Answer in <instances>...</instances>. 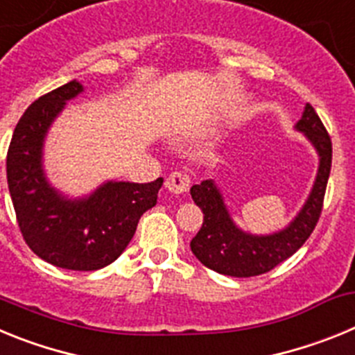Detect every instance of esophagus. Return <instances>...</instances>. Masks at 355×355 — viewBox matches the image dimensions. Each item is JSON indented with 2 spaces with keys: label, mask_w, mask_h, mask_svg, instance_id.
<instances>
[{
  "label": "esophagus",
  "mask_w": 355,
  "mask_h": 355,
  "mask_svg": "<svg viewBox=\"0 0 355 355\" xmlns=\"http://www.w3.org/2000/svg\"><path fill=\"white\" fill-rule=\"evenodd\" d=\"M165 187H167L168 192L180 196V193H187L188 188H190V178L183 172H172L171 175L165 181Z\"/></svg>",
  "instance_id": "34e87169"
}]
</instances>
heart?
<instances>
[{
	"instance_id": "obj_1",
	"label": "heart",
	"mask_w": 355,
	"mask_h": 355,
	"mask_svg": "<svg viewBox=\"0 0 355 355\" xmlns=\"http://www.w3.org/2000/svg\"><path fill=\"white\" fill-rule=\"evenodd\" d=\"M178 139H180V133H178Z\"/></svg>"
}]
</instances>
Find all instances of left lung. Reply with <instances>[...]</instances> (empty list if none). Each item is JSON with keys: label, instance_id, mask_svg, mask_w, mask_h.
Listing matches in <instances>:
<instances>
[{"label": "left lung", "instance_id": "obj_1", "mask_svg": "<svg viewBox=\"0 0 355 355\" xmlns=\"http://www.w3.org/2000/svg\"><path fill=\"white\" fill-rule=\"evenodd\" d=\"M295 130L300 131L315 147L318 171L306 202L286 227L268 234L247 233L233 220L215 181L205 180L190 188L193 202L205 213L202 227L190 241V249L202 265L231 277L261 275L286 261L311 236L322 213L325 187L331 174L332 144L311 105L304 106L302 117L295 124Z\"/></svg>", "mask_w": 355, "mask_h": 355}]
</instances>
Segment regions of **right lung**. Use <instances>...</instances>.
Listing matches in <instances>:
<instances>
[{"mask_svg":"<svg viewBox=\"0 0 355 355\" xmlns=\"http://www.w3.org/2000/svg\"><path fill=\"white\" fill-rule=\"evenodd\" d=\"M83 90L72 80L28 106L12 135L6 181L30 249L58 268L90 272L124 252L140 216L156 205L163 178L146 184L110 180L83 197L53 187L44 168L46 137L65 105Z\"/></svg>","mask_w":355,"mask_h":355,"instance_id":"add662e5","label":"right lung"}]
</instances>
